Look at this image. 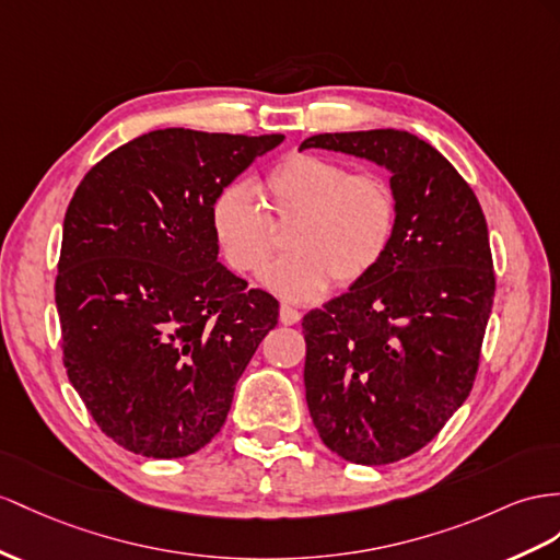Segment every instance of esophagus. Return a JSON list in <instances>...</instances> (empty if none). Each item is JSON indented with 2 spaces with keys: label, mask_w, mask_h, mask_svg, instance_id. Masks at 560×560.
<instances>
[{
  "label": "esophagus",
  "mask_w": 560,
  "mask_h": 560,
  "mask_svg": "<svg viewBox=\"0 0 560 560\" xmlns=\"http://www.w3.org/2000/svg\"><path fill=\"white\" fill-rule=\"evenodd\" d=\"M300 317H303V314H300L295 307H291V305H281V310H279V319H281V324H285V326H293V324H298V322H300Z\"/></svg>",
  "instance_id": "obj_1"
}]
</instances>
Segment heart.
<instances>
[{"label": "heart", "instance_id": "1", "mask_svg": "<svg viewBox=\"0 0 560 560\" xmlns=\"http://www.w3.org/2000/svg\"><path fill=\"white\" fill-rule=\"evenodd\" d=\"M262 194L275 220L298 218L293 253L260 271L265 289L289 303H312L334 279L338 285L357 283L390 248L397 200L378 175H350L331 158L293 153L269 170ZM210 226L236 271H255L275 250V226L243 184H229L214 196Z\"/></svg>", "mask_w": 560, "mask_h": 560}]
</instances>
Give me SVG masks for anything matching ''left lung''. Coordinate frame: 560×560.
I'll list each match as a JSON object with an SVG mask.
<instances>
[{
  "label": "left lung",
  "mask_w": 560,
  "mask_h": 560,
  "mask_svg": "<svg viewBox=\"0 0 560 560\" xmlns=\"http://www.w3.org/2000/svg\"><path fill=\"white\" fill-rule=\"evenodd\" d=\"M305 149L390 172L388 253L307 312L303 331L307 407L326 447L352 464H393L425 447L472 388L494 298L487 222L464 177L417 135H314Z\"/></svg>",
  "instance_id": "1"
}]
</instances>
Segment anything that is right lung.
<instances>
[{"label":"right lung","mask_w":560,"mask_h":560,"mask_svg":"<svg viewBox=\"0 0 560 560\" xmlns=\"http://www.w3.org/2000/svg\"><path fill=\"white\" fill-rule=\"evenodd\" d=\"M281 141L153 130L96 163L70 200L56 277L63 364L120 447L153 458L206 447L277 326V298L218 260L210 206Z\"/></svg>","instance_id":"1"}]
</instances>
